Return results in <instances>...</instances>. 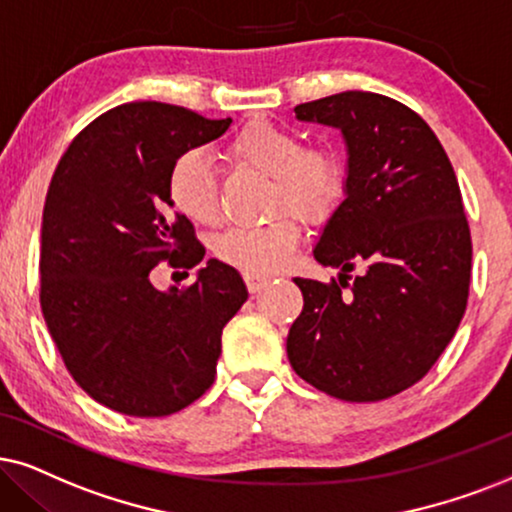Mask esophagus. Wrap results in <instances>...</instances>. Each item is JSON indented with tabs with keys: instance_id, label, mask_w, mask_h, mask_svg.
<instances>
[{
	"instance_id": "1",
	"label": "esophagus",
	"mask_w": 512,
	"mask_h": 512,
	"mask_svg": "<svg viewBox=\"0 0 512 512\" xmlns=\"http://www.w3.org/2000/svg\"><path fill=\"white\" fill-rule=\"evenodd\" d=\"M243 278H245V286H248L250 293H260V290H262L264 286H267V278H260V276H250V274H245Z\"/></svg>"
}]
</instances>
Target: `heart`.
Returning <instances> with one entry per match:
<instances>
[{
	"label": "heart",
	"instance_id": "obj_1",
	"mask_svg": "<svg viewBox=\"0 0 512 512\" xmlns=\"http://www.w3.org/2000/svg\"><path fill=\"white\" fill-rule=\"evenodd\" d=\"M231 163L267 174L271 212L290 210L304 222L331 215L345 191V167L328 148H307L297 129L269 118H252L224 148ZM172 208L200 226L219 219V181L215 167L198 151H186L167 174ZM300 231L288 215L267 224L234 226L215 241V255L250 276H271L293 260Z\"/></svg>",
	"mask_w": 512,
	"mask_h": 512
}]
</instances>
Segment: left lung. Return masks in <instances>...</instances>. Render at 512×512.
<instances>
[{"mask_svg":"<svg viewBox=\"0 0 512 512\" xmlns=\"http://www.w3.org/2000/svg\"><path fill=\"white\" fill-rule=\"evenodd\" d=\"M295 118L340 129L347 181L314 248L340 276L295 278L304 307L290 366L331 397H394L435 366L468 307L472 241L456 172L428 122L390 96L333 94L295 106Z\"/></svg>","mask_w":512,"mask_h":512,"instance_id":"8db88e82","label":"left lung"}]
</instances>
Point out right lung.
Returning <instances> with one entry per match:
<instances>
[{"instance_id":"obj_1","label":"right lung","mask_w":512,"mask_h":512,"mask_svg":"<svg viewBox=\"0 0 512 512\" xmlns=\"http://www.w3.org/2000/svg\"><path fill=\"white\" fill-rule=\"evenodd\" d=\"M229 125L170 103H122L77 134L51 177L44 321L75 383L125 416H170L205 394L224 326L248 300L241 274L217 260L184 290L160 293L148 278L160 262H203L193 224L170 210L167 174Z\"/></svg>"}]
</instances>
